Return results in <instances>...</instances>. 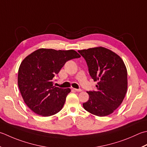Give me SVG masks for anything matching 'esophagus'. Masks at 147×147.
I'll use <instances>...</instances> for the list:
<instances>
[{"instance_id":"34e87169","label":"esophagus","mask_w":147,"mask_h":147,"mask_svg":"<svg viewBox=\"0 0 147 147\" xmlns=\"http://www.w3.org/2000/svg\"><path fill=\"white\" fill-rule=\"evenodd\" d=\"M74 90L75 91H76V92H82V89H80V88H79V89H77V88H73Z\"/></svg>"}]
</instances>
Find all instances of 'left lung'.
<instances>
[{"mask_svg":"<svg viewBox=\"0 0 147 147\" xmlns=\"http://www.w3.org/2000/svg\"><path fill=\"white\" fill-rule=\"evenodd\" d=\"M87 62L89 74L97 81L96 91L87 92L89 99L83 106L89 113L105 117L122 104L127 90V72L120 57L104 47L78 50Z\"/></svg>","mask_w":147,"mask_h":147,"instance_id":"8db88e82","label":"left lung"}]
</instances>
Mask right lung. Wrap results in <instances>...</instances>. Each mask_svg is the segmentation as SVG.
Instances as JSON below:
<instances>
[{"instance_id": "add662e5", "label": "right lung", "mask_w": 147, "mask_h": 147, "mask_svg": "<svg viewBox=\"0 0 147 147\" xmlns=\"http://www.w3.org/2000/svg\"><path fill=\"white\" fill-rule=\"evenodd\" d=\"M80 57L73 50L40 48L25 57L18 69V85L32 111L49 117L62 110L71 89L55 87L52 80L66 62Z\"/></svg>"}]
</instances>
